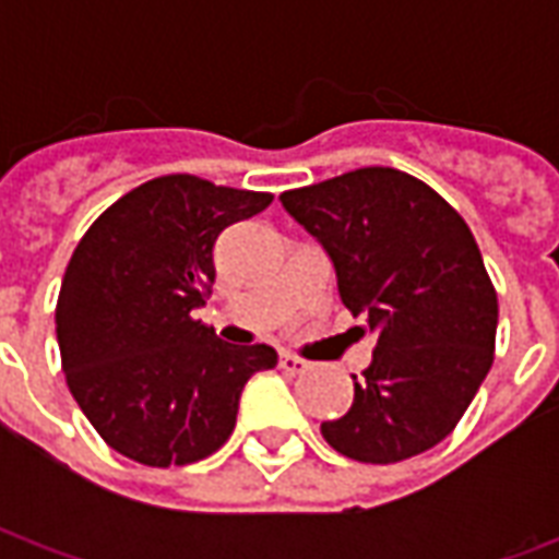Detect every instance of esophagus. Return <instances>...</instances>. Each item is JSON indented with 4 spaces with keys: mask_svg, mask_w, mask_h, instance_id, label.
<instances>
[{
    "mask_svg": "<svg viewBox=\"0 0 559 559\" xmlns=\"http://www.w3.org/2000/svg\"><path fill=\"white\" fill-rule=\"evenodd\" d=\"M281 371H287V374H302L305 368H308V362L305 359H299V356H293V353H281Z\"/></svg>",
    "mask_w": 559,
    "mask_h": 559,
    "instance_id": "esophagus-1",
    "label": "esophagus"
}]
</instances>
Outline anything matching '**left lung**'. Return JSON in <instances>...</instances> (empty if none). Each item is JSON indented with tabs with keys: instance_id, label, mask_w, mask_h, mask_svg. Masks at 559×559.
<instances>
[{
	"instance_id": "1",
	"label": "left lung",
	"mask_w": 559,
	"mask_h": 559,
	"mask_svg": "<svg viewBox=\"0 0 559 559\" xmlns=\"http://www.w3.org/2000/svg\"><path fill=\"white\" fill-rule=\"evenodd\" d=\"M281 203L326 248L341 302L377 335L347 416L320 425L326 443L362 464L433 449L493 365L497 290L467 221L392 167L293 188Z\"/></svg>"
}]
</instances>
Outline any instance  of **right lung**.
<instances>
[{
	"mask_svg": "<svg viewBox=\"0 0 559 559\" xmlns=\"http://www.w3.org/2000/svg\"><path fill=\"white\" fill-rule=\"evenodd\" d=\"M269 203L266 191L170 173L83 233L56 299V338L71 395L119 455L185 467L218 452L248 377L278 365L266 344H227L191 317L215 281L221 230Z\"/></svg>",
	"mask_w": 559,
	"mask_h": 559,
	"instance_id": "1",
	"label": "right lung"
}]
</instances>
